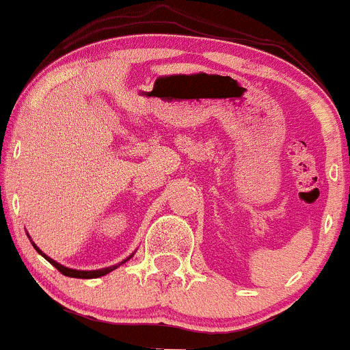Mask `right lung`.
<instances>
[{"label": "right lung", "mask_w": 350, "mask_h": 350, "mask_svg": "<svg viewBox=\"0 0 350 350\" xmlns=\"http://www.w3.org/2000/svg\"><path fill=\"white\" fill-rule=\"evenodd\" d=\"M33 246H35V250L38 253H42L40 252V248L38 246L35 245V243H33ZM43 255V253H42ZM45 256L46 260H49V262L53 265L55 268H57L58 271H60L62 275H65V277H73V278H97V277H104V275H107V273H110V271L112 270H116L117 267H119V265H113V267H107V268H102V270H92V271H83V270H72V268H67V267H64V265H60V263H57L55 262V260H51V258H49V256L46 255H43Z\"/></svg>", "instance_id": "right-lung-1"}]
</instances>
